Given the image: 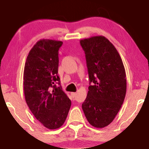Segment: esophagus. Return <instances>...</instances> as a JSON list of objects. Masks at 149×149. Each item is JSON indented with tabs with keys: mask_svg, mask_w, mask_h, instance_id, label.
<instances>
[{
	"mask_svg": "<svg viewBox=\"0 0 149 149\" xmlns=\"http://www.w3.org/2000/svg\"><path fill=\"white\" fill-rule=\"evenodd\" d=\"M76 93H71V97H72L73 98H75L76 97Z\"/></svg>",
	"mask_w": 149,
	"mask_h": 149,
	"instance_id": "esophagus-1",
	"label": "esophagus"
}]
</instances>
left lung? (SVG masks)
I'll use <instances>...</instances> for the list:
<instances>
[{
    "label": "left lung",
    "instance_id": "left-lung-1",
    "mask_svg": "<svg viewBox=\"0 0 149 149\" xmlns=\"http://www.w3.org/2000/svg\"><path fill=\"white\" fill-rule=\"evenodd\" d=\"M85 52L90 82L82 105L91 125L104 128L113 121L121 108L127 91L126 73L120 54L104 36L80 41Z\"/></svg>",
    "mask_w": 149,
    "mask_h": 149
}]
</instances>
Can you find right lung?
<instances>
[{"mask_svg": "<svg viewBox=\"0 0 149 149\" xmlns=\"http://www.w3.org/2000/svg\"><path fill=\"white\" fill-rule=\"evenodd\" d=\"M61 41L40 39L30 50L24 70L26 102L35 117L49 130L64 124L71 100L61 86L58 76Z\"/></svg>", "mask_w": 149, "mask_h": 149, "instance_id": "1", "label": "right lung"}]
</instances>
